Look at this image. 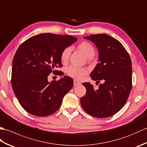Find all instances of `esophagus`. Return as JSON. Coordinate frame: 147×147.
I'll use <instances>...</instances> for the list:
<instances>
[{"mask_svg":"<svg viewBox=\"0 0 147 147\" xmlns=\"http://www.w3.org/2000/svg\"><path fill=\"white\" fill-rule=\"evenodd\" d=\"M80 84H81V82H79V81H78L76 80H74V86L80 85Z\"/></svg>","mask_w":147,"mask_h":147,"instance_id":"34e87169","label":"esophagus"}]
</instances>
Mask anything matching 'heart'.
<instances>
[{"instance_id": "1", "label": "heart", "mask_w": 147, "mask_h": 147, "mask_svg": "<svg viewBox=\"0 0 147 147\" xmlns=\"http://www.w3.org/2000/svg\"><path fill=\"white\" fill-rule=\"evenodd\" d=\"M77 48L82 51L85 57L92 59L95 54V49L91 43L83 41L77 45ZM71 53V48L69 47L64 48L61 53V60L62 63H66L69 61ZM88 73L87 69L76 65H70L66 69V74L68 76L76 80H82Z\"/></svg>"}]
</instances>
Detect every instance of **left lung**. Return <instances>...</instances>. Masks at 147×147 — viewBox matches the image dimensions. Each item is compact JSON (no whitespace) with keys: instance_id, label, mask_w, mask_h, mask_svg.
<instances>
[{"instance_id":"left-lung-1","label":"left lung","mask_w":147,"mask_h":147,"mask_svg":"<svg viewBox=\"0 0 147 147\" xmlns=\"http://www.w3.org/2000/svg\"><path fill=\"white\" fill-rule=\"evenodd\" d=\"M98 51V63L91 73L92 79L100 83L95 89L88 82L83 83L86 94L80 99L84 111L98 118L112 116L124 107L132 88V64L128 52L122 43L106 34L85 36Z\"/></svg>"}]
</instances>
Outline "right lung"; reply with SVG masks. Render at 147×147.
<instances>
[{
  "label": "right lung",
  "instance_id": "obj_1",
  "mask_svg": "<svg viewBox=\"0 0 147 147\" xmlns=\"http://www.w3.org/2000/svg\"><path fill=\"white\" fill-rule=\"evenodd\" d=\"M71 35L42 33L30 37L19 47L12 61L11 85L23 108L39 117L54 114L61 107L64 96L73 88V80L65 76L48 82L51 73L63 75L61 53L75 42Z\"/></svg>",
  "mask_w": 147,
  "mask_h": 147
}]
</instances>
